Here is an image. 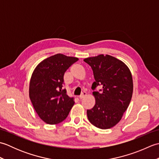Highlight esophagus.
Here are the masks:
<instances>
[{
    "label": "esophagus",
    "instance_id": "obj_1",
    "mask_svg": "<svg viewBox=\"0 0 159 159\" xmlns=\"http://www.w3.org/2000/svg\"><path fill=\"white\" fill-rule=\"evenodd\" d=\"M86 95H87V93H86L85 92H83L81 93V95H80V96H79V98H80V99H83V98L85 97Z\"/></svg>",
    "mask_w": 159,
    "mask_h": 159
}]
</instances>
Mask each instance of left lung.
<instances>
[{"label": "left lung", "mask_w": 159, "mask_h": 159, "mask_svg": "<svg viewBox=\"0 0 159 159\" xmlns=\"http://www.w3.org/2000/svg\"><path fill=\"white\" fill-rule=\"evenodd\" d=\"M92 67L95 81L92 89L96 104L87 110L88 120L93 126L108 129L116 125L129 105L133 96V83L130 70L121 61L107 55L84 59Z\"/></svg>", "instance_id": "8db88e82"}]
</instances>
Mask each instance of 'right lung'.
I'll list each match as a JSON object with an SVG mask.
<instances>
[{"instance_id": "obj_1", "label": "right lung", "mask_w": 159, "mask_h": 159, "mask_svg": "<svg viewBox=\"0 0 159 159\" xmlns=\"http://www.w3.org/2000/svg\"><path fill=\"white\" fill-rule=\"evenodd\" d=\"M79 60L76 57L57 54L36 67L29 85V97L39 117L48 124L61 122L74 104L73 97L63 88L64 74Z\"/></svg>"}]
</instances>
